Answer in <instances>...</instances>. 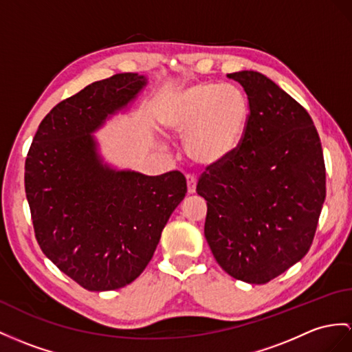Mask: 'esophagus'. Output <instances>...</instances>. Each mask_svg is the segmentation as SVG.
<instances>
[{"mask_svg":"<svg viewBox=\"0 0 352 352\" xmlns=\"http://www.w3.org/2000/svg\"><path fill=\"white\" fill-rule=\"evenodd\" d=\"M186 185H188V194L192 195L195 194V188H197V179L191 175L186 176Z\"/></svg>","mask_w":352,"mask_h":352,"instance_id":"esophagus-1","label":"esophagus"}]
</instances>
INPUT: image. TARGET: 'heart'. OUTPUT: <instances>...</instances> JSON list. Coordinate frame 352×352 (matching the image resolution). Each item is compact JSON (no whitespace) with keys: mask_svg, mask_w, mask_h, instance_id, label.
<instances>
[{"mask_svg":"<svg viewBox=\"0 0 352 352\" xmlns=\"http://www.w3.org/2000/svg\"><path fill=\"white\" fill-rule=\"evenodd\" d=\"M160 122L166 131L185 137V152L197 164L213 166L241 143L248 122V101L231 85L197 82L164 100Z\"/></svg>","mask_w":352,"mask_h":352,"instance_id":"b5f03b06","label":"heart"}]
</instances>
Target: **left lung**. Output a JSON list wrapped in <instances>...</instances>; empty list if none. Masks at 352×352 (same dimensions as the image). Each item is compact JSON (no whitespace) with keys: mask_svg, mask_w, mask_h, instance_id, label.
I'll return each mask as SVG.
<instances>
[{"mask_svg":"<svg viewBox=\"0 0 352 352\" xmlns=\"http://www.w3.org/2000/svg\"><path fill=\"white\" fill-rule=\"evenodd\" d=\"M227 77L245 89L250 118L239 148L197 185L208 201L204 236L230 276L265 284L312 245L325 200L322 148L309 113L269 77Z\"/></svg>","mask_w":352,"mask_h":352,"instance_id":"1","label":"left lung"}]
</instances>
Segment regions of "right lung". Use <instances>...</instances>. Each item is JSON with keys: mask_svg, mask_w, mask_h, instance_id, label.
<instances>
[{"mask_svg": "<svg viewBox=\"0 0 352 352\" xmlns=\"http://www.w3.org/2000/svg\"><path fill=\"white\" fill-rule=\"evenodd\" d=\"M148 77L115 74L49 111L25 161V191L47 258L89 291L140 276L171 213L185 199L179 171L146 176L106 161L96 134L130 111Z\"/></svg>", "mask_w": 352, "mask_h": 352, "instance_id": "1", "label": "right lung"}]
</instances>
